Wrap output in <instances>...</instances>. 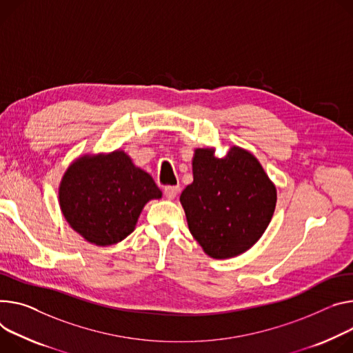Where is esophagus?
I'll return each mask as SVG.
<instances>
[{"mask_svg": "<svg viewBox=\"0 0 353 353\" xmlns=\"http://www.w3.org/2000/svg\"><path fill=\"white\" fill-rule=\"evenodd\" d=\"M163 193H165V196H166L169 200H173V199H176L177 194H179V185H166V187L163 188Z\"/></svg>", "mask_w": 353, "mask_h": 353, "instance_id": "1", "label": "esophagus"}]
</instances>
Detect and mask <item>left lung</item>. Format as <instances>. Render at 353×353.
<instances>
[{
  "mask_svg": "<svg viewBox=\"0 0 353 353\" xmlns=\"http://www.w3.org/2000/svg\"><path fill=\"white\" fill-rule=\"evenodd\" d=\"M193 176L180 201L204 252L227 259L258 242L276 207V188L258 159L238 146L222 159L212 149H197Z\"/></svg>",
  "mask_w": 353,
  "mask_h": 353,
  "instance_id": "8db88e82",
  "label": "left lung"
}]
</instances>
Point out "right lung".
<instances>
[{"label": "right lung", "instance_id": "add662e5", "mask_svg": "<svg viewBox=\"0 0 353 353\" xmlns=\"http://www.w3.org/2000/svg\"><path fill=\"white\" fill-rule=\"evenodd\" d=\"M162 197L153 179L130 156H84L61 180L60 207L70 227L91 243L105 246L130 235L143 205Z\"/></svg>", "mask_w": 353, "mask_h": 353}]
</instances>
